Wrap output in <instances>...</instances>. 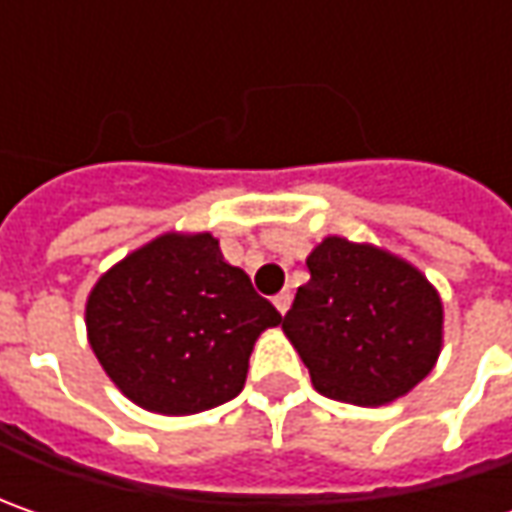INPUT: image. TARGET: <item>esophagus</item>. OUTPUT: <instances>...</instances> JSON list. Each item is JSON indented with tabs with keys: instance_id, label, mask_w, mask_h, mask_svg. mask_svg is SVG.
I'll return each instance as SVG.
<instances>
[{
	"instance_id": "34e87169",
	"label": "esophagus",
	"mask_w": 512,
	"mask_h": 512,
	"mask_svg": "<svg viewBox=\"0 0 512 512\" xmlns=\"http://www.w3.org/2000/svg\"><path fill=\"white\" fill-rule=\"evenodd\" d=\"M273 305H276V310H279V313L285 316L287 307H290V290H282V293H276V296H273Z\"/></svg>"
}]
</instances>
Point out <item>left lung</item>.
<instances>
[{"label":"left lung","mask_w":512,"mask_h":512,"mask_svg":"<svg viewBox=\"0 0 512 512\" xmlns=\"http://www.w3.org/2000/svg\"><path fill=\"white\" fill-rule=\"evenodd\" d=\"M307 270L282 327L319 393L376 407L433 370L442 302L416 267L330 236L307 256Z\"/></svg>","instance_id":"obj_1"}]
</instances>
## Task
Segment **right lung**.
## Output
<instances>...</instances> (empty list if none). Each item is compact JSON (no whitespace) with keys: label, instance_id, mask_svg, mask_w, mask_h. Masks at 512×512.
<instances>
[{"label":"right lung","instance_id":"add662e5","mask_svg":"<svg viewBox=\"0 0 512 512\" xmlns=\"http://www.w3.org/2000/svg\"><path fill=\"white\" fill-rule=\"evenodd\" d=\"M279 322L210 233L159 236L108 270L88 299L99 364L130 402L165 416L239 396L253 342Z\"/></svg>","mask_w":512,"mask_h":512}]
</instances>
